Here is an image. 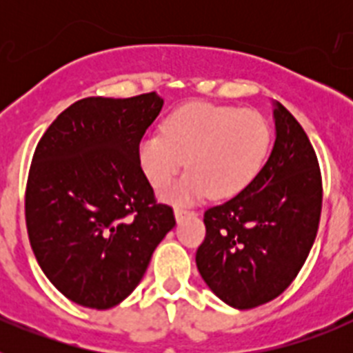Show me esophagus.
<instances>
[{"instance_id": "1", "label": "esophagus", "mask_w": 353, "mask_h": 353, "mask_svg": "<svg viewBox=\"0 0 353 353\" xmlns=\"http://www.w3.org/2000/svg\"><path fill=\"white\" fill-rule=\"evenodd\" d=\"M187 215H192V212L183 210V208H174V219H176V223H182Z\"/></svg>"}]
</instances>
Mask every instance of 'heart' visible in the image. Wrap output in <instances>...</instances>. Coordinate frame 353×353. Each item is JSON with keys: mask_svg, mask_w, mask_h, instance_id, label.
<instances>
[{"mask_svg": "<svg viewBox=\"0 0 353 353\" xmlns=\"http://www.w3.org/2000/svg\"><path fill=\"white\" fill-rule=\"evenodd\" d=\"M270 148V127L256 111L192 102L162 121L161 134L138 145L143 174L157 191L166 189L185 166L189 173L166 198L189 203L207 196L232 198L256 179Z\"/></svg>", "mask_w": 353, "mask_h": 353, "instance_id": "heart-1", "label": "heart"}]
</instances>
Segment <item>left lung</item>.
Wrapping results in <instances>:
<instances>
[{
	"label": "left lung",
	"instance_id": "left-lung-1",
	"mask_svg": "<svg viewBox=\"0 0 353 353\" xmlns=\"http://www.w3.org/2000/svg\"><path fill=\"white\" fill-rule=\"evenodd\" d=\"M276 141L256 179L205 212L196 265L228 305L251 310L279 297L313 248L322 212V174L293 114L274 102Z\"/></svg>",
	"mask_w": 353,
	"mask_h": 353
}]
</instances>
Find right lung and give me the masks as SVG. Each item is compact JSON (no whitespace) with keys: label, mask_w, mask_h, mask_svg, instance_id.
Returning <instances> with one entry per match:
<instances>
[{"label":"right lung","mask_w":353,"mask_h":353,"mask_svg":"<svg viewBox=\"0 0 353 353\" xmlns=\"http://www.w3.org/2000/svg\"><path fill=\"white\" fill-rule=\"evenodd\" d=\"M155 92L74 102L39 141L26 187V226L42 272L67 299L109 310L139 285L173 230L138 145L161 113Z\"/></svg>","instance_id":"right-lung-1"}]
</instances>
